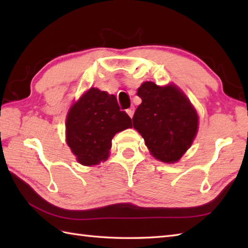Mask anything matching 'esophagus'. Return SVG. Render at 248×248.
Here are the masks:
<instances>
[{
	"instance_id": "34e87169",
	"label": "esophagus",
	"mask_w": 248,
	"mask_h": 248,
	"mask_svg": "<svg viewBox=\"0 0 248 248\" xmlns=\"http://www.w3.org/2000/svg\"><path fill=\"white\" fill-rule=\"evenodd\" d=\"M127 113H128V115L130 116L131 118L133 117V115H134V107H131V108H129L128 109H127Z\"/></svg>"
}]
</instances>
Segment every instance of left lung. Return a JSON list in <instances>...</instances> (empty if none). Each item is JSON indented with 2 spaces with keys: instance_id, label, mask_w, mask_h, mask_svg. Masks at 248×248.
Segmentation results:
<instances>
[{
  "instance_id": "obj_1",
  "label": "left lung",
  "mask_w": 248,
  "mask_h": 248,
  "mask_svg": "<svg viewBox=\"0 0 248 248\" xmlns=\"http://www.w3.org/2000/svg\"><path fill=\"white\" fill-rule=\"evenodd\" d=\"M141 103L133 127L143 136L150 154L164 163H176L193 144L198 115L191 101L175 85L144 82L138 91Z\"/></svg>"
}]
</instances>
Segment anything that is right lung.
Masks as SVG:
<instances>
[{
	"instance_id": "1",
	"label": "right lung",
	"mask_w": 248,
	"mask_h": 248,
	"mask_svg": "<svg viewBox=\"0 0 248 248\" xmlns=\"http://www.w3.org/2000/svg\"><path fill=\"white\" fill-rule=\"evenodd\" d=\"M132 127L114 94L91 88L70 108L66 119V141L82 165L107 161L116 133Z\"/></svg>"
}]
</instances>
